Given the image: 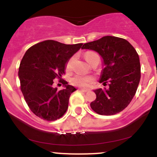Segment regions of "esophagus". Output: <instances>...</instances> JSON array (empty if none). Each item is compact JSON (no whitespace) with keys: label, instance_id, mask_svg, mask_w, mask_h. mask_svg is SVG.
Returning a JSON list of instances; mask_svg holds the SVG:
<instances>
[{"label":"esophagus","instance_id":"obj_1","mask_svg":"<svg viewBox=\"0 0 157 157\" xmlns=\"http://www.w3.org/2000/svg\"><path fill=\"white\" fill-rule=\"evenodd\" d=\"M80 91H82V92H87V91H89V89H80Z\"/></svg>","mask_w":157,"mask_h":157}]
</instances>
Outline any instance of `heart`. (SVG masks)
<instances>
[{
    "label": "heart",
    "mask_w": 157,
    "mask_h": 157,
    "mask_svg": "<svg viewBox=\"0 0 157 157\" xmlns=\"http://www.w3.org/2000/svg\"><path fill=\"white\" fill-rule=\"evenodd\" d=\"M96 54L94 53V52H87L85 55V58L87 62H89L91 57L94 56ZM74 60V57H71V59H69L68 61L66 63V68L67 69H70L71 68V63H72ZM71 82L74 85L77 86H81V87H86L88 86L89 84H91L93 82V79L89 76H86V75H77L76 76H75L71 80Z\"/></svg>",
    "instance_id": "1"
}]
</instances>
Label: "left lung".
Segmentation results:
<instances>
[{
  "label": "left lung",
  "instance_id": "8db88e82",
  "mask_svg": "<svg viewBox=\"0 0 157 157\" xmlns=\"http://www.w3.org/2000/svg\"><path fill=\"white\" fill-rule=\"evenodd\" d=\"M82 49L95 51L101 56L102 67L100 82L109 87L94 89L97 98L90 105L100 115L120 113L129 105L140 83V63L137 52L128 41L105 36L86 43Z\"/></svg>",
  "mask_w": 157,
  "mask_h": 157
}]
</instances>
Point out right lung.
Returning <instances> with one entry per match:
<instances>
[{"label":"right lung","instance_id":"1","mask_svg":"<svg viewBox=\"0 0 157 157\" xmlns=\"http://www.w3.org/2000/svg\"><path fill=\"white\" fill-rule=\"evenodd\" d=\"M82 45L48 40L25 53L18 71L21 89L27 105L38 117L53 121L67 111L70 95L77 89L64 80L63 89L58 91L52 86L53 80L62 78L68 60Z\"/></svg>","mask_w":157,"mask_h":157}]
</instances>
